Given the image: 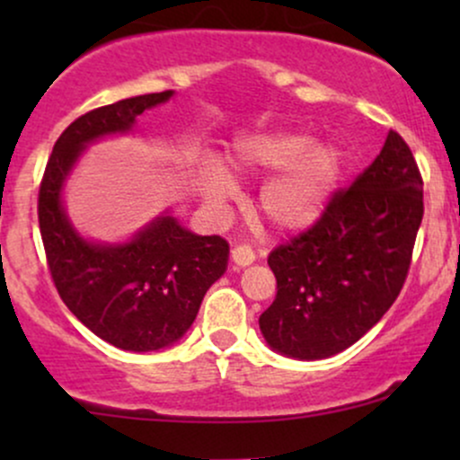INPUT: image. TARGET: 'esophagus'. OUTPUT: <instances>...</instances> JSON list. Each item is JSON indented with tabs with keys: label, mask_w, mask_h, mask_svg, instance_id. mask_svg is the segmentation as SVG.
<instances>
[{
	"label": "esophagus",
	"mask_w": 460,
	"mask_h": 460,
	"mask_svg": "<svg viewBox=\"0 0 460 460\" xmlns=\"http://www.w3.org/2000/svg\"><path fill=\"white\" fill-rule=\"evenodd\" d=\"M231 261H234L237 268H244V266H248V263L255 261V252H252V248L246 244L234 246L231 248Z\"/></svg>",
	"instance_id": "1"
}]
</instances>
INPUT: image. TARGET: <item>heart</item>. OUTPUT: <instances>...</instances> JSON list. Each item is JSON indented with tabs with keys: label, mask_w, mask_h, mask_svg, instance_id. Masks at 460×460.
I'll use <instances>...</instances> for the list:
<instances>
[{
	"label": "heart",
	"mask_w": 460,
	"mask_h": 460,
	"mask_svg": "<svg viewBox=\"0 0 460 460\" xmlns=\"http://www.w3.org/2000/svg\"><path fill=\"white\" fill-rule=\"evenodd\" d=\"M231 166L246 177H272L260 192V212L277 229L303 231L318 223L329 208L344 171L341 153L332 145H315L300 131H261L237 140ZM234 179L220 166H209L203 192L220 203L234 192Z\"/></svg>",
	"instance_id": "heart-1"
}]
</instances>
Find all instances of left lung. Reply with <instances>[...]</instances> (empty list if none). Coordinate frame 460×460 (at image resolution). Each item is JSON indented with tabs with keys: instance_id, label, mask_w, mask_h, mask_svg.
Listing matches in <instances>:
<instances>
[{
	"instance_id": "left-lung-1",
	"label": "left lung",
	"mask_w": 460,
	"mask_h": 460,
	"mask_svg": "<svg viewBox=\"0 0 460 460\" xmlns=\"http://www.w3.org/2000/svg\"><path fill=\"white\" fill-rule=\"evenodd\" d=\"M424 181L409 145L389 131L350 188L307 231L277 246V296L260 315L268 346L315 361L346 350L387 314L411 268Z\"/></svg>"
}]
</instances>
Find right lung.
<instances>
[{
  "label": "right lung",
  "instance_id": "add662e5",
  "mask_svg": "<svg viewBox=\"0 0 460 460\" xmlns=\"http://www.w3.org/2000/svg\"><path fill=\"white\" fill-rule=\"evenodd\" d=\"M171 97L172 91L140 94L79 116L56 140L39 190L40 237L58 294L84 326L120 350L175 344L229 260L226 240L194 235L168 214L125 244H94L73 229L62 208V188L84 146L125 134L145 110Z\"/></svg>",
  "mask_w": 460,
  "mask_h": 460
}]
</instances>
